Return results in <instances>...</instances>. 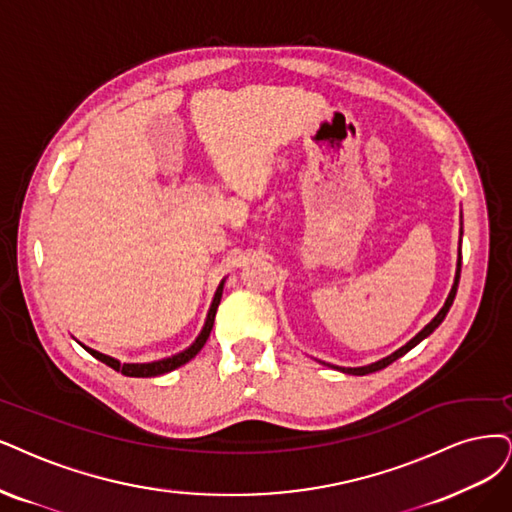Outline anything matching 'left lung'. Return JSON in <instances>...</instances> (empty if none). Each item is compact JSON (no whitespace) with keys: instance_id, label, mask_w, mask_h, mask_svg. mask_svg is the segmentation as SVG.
Wrapping results in <instances>:
<instances>
[{"instance_id":"1","label":"left lung","mask_w":512,"mask_h":512,"mask_svg":"<svg viewBox=\"0 0 512 512\" xmlns=\"http://www.w3.org/2000/svg\"><path fill=\"white\" fill-rule=\"evenodd\" d=\"M460 242H462V227H460ZM460 270H462V253L458 251V266H456V278H453V287H451V291H449V295H447V299H445V306L439 310V314L434 316L430 323L415 335L413 339H409V342L403 346V348H399L396 352H392L390 356H386V358H382V361H377V363H371V365H365V367H335V365H329V367H333V369H337V371H342V373H348V375H367V373H375V371H380V369H384V367H388V365H392L396 358H401L403 354H407L411 348H415L418 346L422 339H426L434 329H437L443 320H445V316H447V312H449V308H451V304H453V299H456V293H458V285H460Z\"/></svg>"}]
</instances>
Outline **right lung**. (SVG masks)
<instances>
[{"instance_id":"add662e5","label":"right lung","mask_w":512,"mask_h":512,"mask_svg":"<svg viewBox=\"0 0 512 512\" xmlns=\"http://www.w3.org/2000/svg\"><path fill=\"white\" fill-rule=\"evenodd\" d=\"M223 282H225V278L221 280V285H219L217 291H215L213 304H211V308H208V314H206V320H204V327H202L200 335L196 337V342H194L192 346H189V348H185L183 352L175 354V356H168V358H162V361H154V363H120V361H116V358H111V356H107V354H101V352L92 350V348H86L84 344H82V346H84L86 352H90L94 358H97V361L105 363V365L111 367V369L120 371V373L126 375V377H156V375L173 371V369H177V367H181V365L192 361V358H194V356L202 350V346L206 344L208 335H211V331H213L215 314H217L219 301H221V295H223Z\"/></svg>"}]
</instances>
